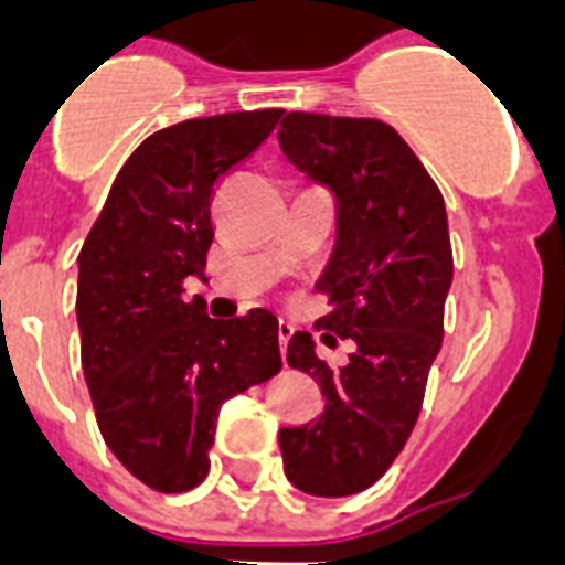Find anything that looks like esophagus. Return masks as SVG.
<instances>
[{
	"instance_id": "obj_1",
	"label": "esophagus",
	"mask_w": 565,
	"mask_h": 565,
	"mask_svg": "<svg viewBox=\"0 0 565 565\" xmlns=\"http://www.w3.org/2000/svg\"><path fill=\"white\" fill-rule=\"evenodd\" d=\"M290 337H292V326L290 322H278V345H281V354L287 352V343H290Z\"/></svg>"
}]
</instances>
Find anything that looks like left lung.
<instances>
[{"label":"left lung","instance_id":"1","mask_svg":"<svg viewBox=\"0 0 565 565\" xmlns=\"http://www.w3.org/2000/svg\"><path fill=\"white\" fill-rule=\"evenodd\" d=\"M278 140L337 199V246L317 284L331 313L319 326L354 343L334 370L308 331L292 334L287 363L317 377L326 407L301 428H281L278 443L292 487L340 499L370 490L419 419L455 275L446 202L381 119L292 110ZM331 334L322 340L337 343Z\"/></svg>","mask_w":565,"mask_h":565}]
</instances>
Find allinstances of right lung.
<instances>
[{
  "label": "right lung",
  "instance_id": "1",
  "mask_svg": "<svg viewBox=\"0 0 565 565\" xmlns=\"http://www.w3.org/2000/svg\"><path fill=\"white\" fill-rule=\"evenodd\" d=\"M284 110H239L161 128L122 163L78 255L82 366L105 446L137 481L188 492L207 478L220 407L281 370L264 308L211 319L184 301L204 278L222 175L273 135Z\"/></svg>",
  "mask_w": 565,
  "mask_h": 565
}]
</instances>
